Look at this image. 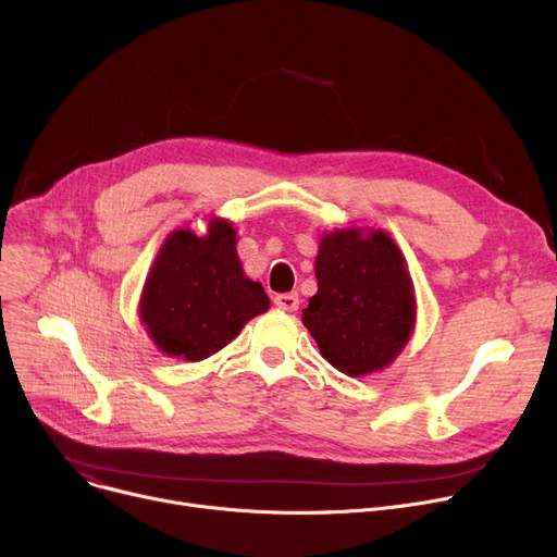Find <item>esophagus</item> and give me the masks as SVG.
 Segmentation results:
<instances>
[{"mask_svg": "<svg viewBox=\"0 0 557 557\" xmlns=\"http://www.w3.org/2000/svg\"><path fill=\"white\" fill-rule=\"evenodd\" d=\"M275 307L286 311V313H295L300 309V298L298 293H282V295H275Z\"/></svg>", "mask_w": 557, "mask_h": 557, "instance_id": "1", "label": "esophagus"}]
</instances>
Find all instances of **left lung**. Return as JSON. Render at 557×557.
Wrapping results in <instances>:
<instances>
[{"instance_id": "1", "label": "left lung", "mask_w": 557, "mask_h": 557, "mask_svg": "<svg viewBox=\"0 0 557 557\" xmlns=\"http://www.w3.org/2000/svg\"><path fill=\"white\" fill-rule=\"evenodd\" d=\"M315 280L302 322L322 358L351 379L389 367L417 324L414 284L396 242L383 228L324 233Z\"/></svg>"}]
</instances>
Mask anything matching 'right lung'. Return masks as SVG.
Instances as JSON below:
<instances>
[{"mask_svg": "<svg viewBox=\"0 0 557 557\" xmlns=\"http://www.w3.org/2000/svg\"><path fill=\"white\" fill-rule=\"evenodd\" d=\"M269 307L264 286L242 269L237 231L228 219L210 216L206 235L190 228L168 235L145 280L138 315L161 354L197 362L224 349Z\"/></svg>", "mask_w": 557, "mask_h": 557, "instance_id": "right-lung-1", "label": "right lung"}]
</instances>
